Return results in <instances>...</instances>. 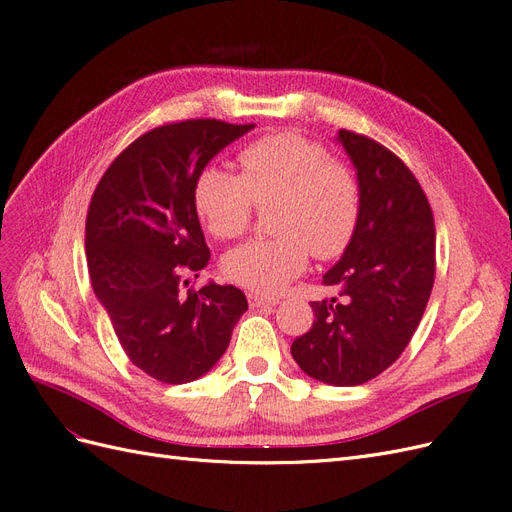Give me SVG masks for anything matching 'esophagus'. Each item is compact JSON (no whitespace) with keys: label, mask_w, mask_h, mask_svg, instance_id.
I'll use <instances>...</instances> for the list:
<instances>
[{"label":"esophagus","mask_w":512,"mask_h":512,"mask_svg":"<svg viewBox=\"0 0 512 512\" xmlns=\"http://www.w3.org/2000/svg\"><path fill=\"white\" fill-rule=\"evenodd\" d=\"M247 301H250V307H271V305L280 303V299L265 297V294H258V292L247 294Z\"/></svg>","instance_id":"obj_1"}]
</instances>
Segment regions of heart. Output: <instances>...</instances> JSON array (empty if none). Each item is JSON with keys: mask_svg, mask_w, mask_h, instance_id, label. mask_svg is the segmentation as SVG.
Returning a JSON list of instances; mask_svg holds the SVG:
<instances>
[{"mask_svg": "<svg viewBox=\"0 0 512 512\" xmlns=\"http://www.w3.org/2000/svg\"><path fill=\"white\" fill-rule=\"evenodd\" d=\"M239 168L241 175L205 166L194 181V207L218 239L241 237L254 209L273 205L277 237L230 250L224 258L230 282L273 294L305 271L309 252L329 260L346 250L361 213V185L346 162L301 134L280 132L245 145Z\"/></svg>", "mask_w": 512, "mask_h": 512, "instance_id": "obj_1", "label": "heart"}]
</instances>
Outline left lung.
<instances>
[{
	"label": "left lung",
	"mask_w": 512,
	"mask_h": 512,
	"mask_svg": "<svg viewBox=\"0 0 512 512\" xmlns=\"http://www.w3.org/2000/svg\"><path fill=\"white\" fill-rule=\"evenodd\" d=\"M361 185L344 256L322 277L342 301H314V324L290 346L309 378L359 386L391 367L423 318L436 277V226L421 183L374 138L339 130Z\"/></svg>",
	"instance_id": "1"
}]
</instances>
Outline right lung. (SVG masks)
<instances>
[{"label": "right lung", "instance_id": "right-lung-1", "mask_svg": "<svg viewBox=\"0 0 512 512\" xmlns=\"http://www.w3.org/2000/svg\"><path fill=\"white\" fill-rule=\"evenodd\" d=\"M252 128L220 119L153 128L119 153L91 196L85 224L91 286L128 359L160 382L205 376L247 309L235 286L211 282L188 292L181 286L209 262L194 181Z\"/></svg>", "mask_w": 512, "mask_h": 512}]
</instances>
